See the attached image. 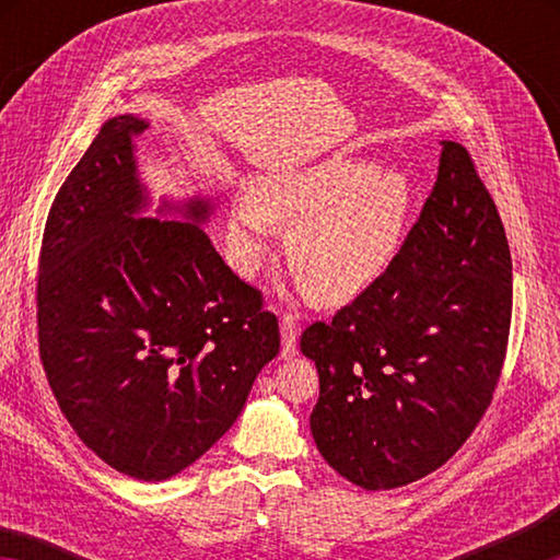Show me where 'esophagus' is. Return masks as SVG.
I'll list each match as a JSON object with an SVG mask.
<instances>
[{
	"label": "esophagus",
	"mask_w": 560,
	"mask_h": 560,
	"mask_svg": "<svg viewBox=\"0 0 560 560\" xmlns=\"http://www.w3.org/2000/svg\"><path fill=\"white\" fill-rule=\"evenodd\" d=\"M296 328L299 320L293 314L281 316V358H293L299 353L296 350Z\"/></svg>",
	"instance_id": "obj_1"
}]
</instances>
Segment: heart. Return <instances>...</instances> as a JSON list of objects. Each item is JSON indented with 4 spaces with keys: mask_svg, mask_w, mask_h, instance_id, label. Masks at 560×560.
<instances>
[{
    "mask_svg": "<svg viewBox=\"0 0 560 560\" xmlns=\"http://www.w3.org/2000/svg\"><path fill=\"white\" fill-rule=\"evenodd\" d=\"M412 187L400 170L330 155L259 177L226 224L234 267L252 277L271 249L273 222L291 224L289 259L326 303L353 299L390 267Z\"/></svg>",
    "mask_w": 560,
    "mask_h": 560,
    "instance_id": "obj_1",
    "label": "heart"
}]
</instances>
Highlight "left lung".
<instances>
[{
	"instance_id": "8db88e82",
	"label": "left lung",
	"mask_w": 560,
	"mask_h": 560,
	"mask_svg": "<svg viewBox=\"0 0 560 560\" xmlns=\"http://www.w3.org/2000/svg\"><path fill=\"white\" fill-rule=\"evenodd\" d=\"M509 326L504 224L469 150L442 140L438 183L390 267L301 334L318 368V452L368 491L440 469L491 405Z\"/></svg>"
}]
</instances>
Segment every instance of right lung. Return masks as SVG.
<instances>
[{"instance_id": "1", "label": "right lung", "mask_w": 560, "mask_h": 560, "mask_svg": "<svg viewBox=\"0 0 560 560\" xmlns=\"http://www.w3.org/2000/svg\"><path fill=\"white\" fill-rule=\"evenodd\" d=\"M145 128L103 122L56 192L36 320L46 381L81 442L128 477L163 481L232 428L281 338L261 291L200 226L210 202L177 210L187 222L136 220L148 195L132 140Z\"/></svg>"}]
</instances>
